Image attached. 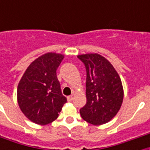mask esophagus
Masks as SVG:
<instances>
[{
  "mask_svg": "<svg viewBox=\"0 0 150 150\" xmlns=\"http://www.w3.org/2000/svg\"><path fill=\"white\" fill-rule=\"evenodd\" d=\"M67 100L69 101V102H71V101L73 100V95H70V96L67 97Z\"/></svg>",
  "mask_w": 150,
  "mask_h": 150,
  "instance_id": "obj_1",
  "label": "esophagus"
}]
</instances>
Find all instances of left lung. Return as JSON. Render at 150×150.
<instances>
[{
	"instance_id": "left-lung-1",
	"label": "left lung",
	"mask_w": 150,
	"mask_h": 150,
	"mask_svg": "<svg viewBox=\"0 0 150 150\" xmlns=\"http://www.w3.org/2000/svg\"><path fill=\"white\" fill-rule=\"evenodd\" d=\"M86 69L87 102L79 112L84 121L102 125L111 121L123 101L122 80L112 65L97 53L79 55Z\"/></svg>"
}]
</instances>
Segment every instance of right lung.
<instances>
[{
	"label": "right lung",
	"instance_id": "right-lung-1",
	"mask_svg": "<svg viewBox=\"0 0 150 150\" xmlns=\"http://www.w3.org/2000/svg\"><path fill=\"white\" fill-rule=\"evenodd\" d=\"M63 58V55L54 52L37 58L28 66L18 84L19 108L36 124L47 125L55 121L67 103L57 76Z\"/></svg>",
	"mask_w": 150,
	"mask_h": 150
}]
</instances>
